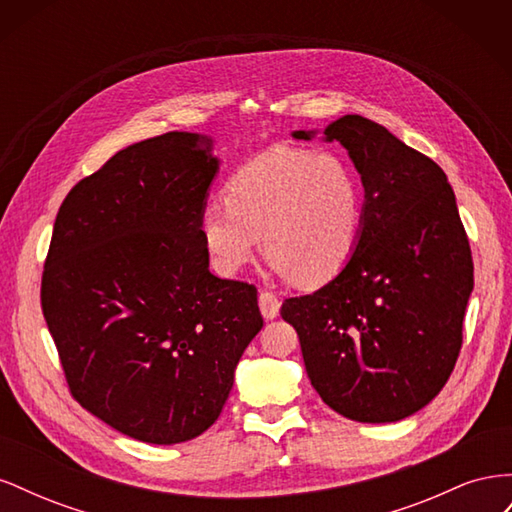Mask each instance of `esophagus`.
Returning a JSON list of instances; mask_svg holds the SVG:
<instances>
[{"label":"esophagus","mask_w":512,"mask_h":512,"mask_svg":"<svg viewBox=\"0 0 512 512\" xmlns=\"http://www.w3.org/2000/svg\"><path fill=\"white\" fill-rule=\"evenodd\" d=\"M258 305H260V312H262V316H265L267 320H273V318H277V314H280V299L275 297L273 292H269V290H260V294H258Z\"/></svg>","instance_id":"1"}]
</instances>
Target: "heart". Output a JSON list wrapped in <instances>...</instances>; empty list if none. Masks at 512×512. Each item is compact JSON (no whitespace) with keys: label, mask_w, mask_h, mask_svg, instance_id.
<instances>
[{"label":"heart","mask_w":512,"mask_h":512,"mask_svg":"<svg viewBox=\"0 0 512 512\" xmlns=\"http://www.w3.org/2000/svg\"><path fill=\"white\" fill-rule=\"evenodd\" d=\"M361 218V185L342 158L273 147L230 177L224 205L203 209L200 235L224 275L241 271L262 237L282 277L324 284L352 258Z\"/></svg>","instance_id":"1"}]
</instances>
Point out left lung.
<instances>
[{
  "instance_id": "obj_1",
  "label": "left lung",
  "mask_w": 512,
  "mask_h": 512,
  "mask_svg": "<svg viewBox=\"0 0 512 512\" xmlns=\"http://www.w3.org/2000/svg\"><path fill=\"white\" fill-rule=\"evenodd\" d=\"M322 138L361 175V235L346 267L286 299L282 318L324 404L350 421L395 423L425 408L455 367L474 288L470 243L436 162L361 115L339 117Z\"/></svg>"
}]
</instances>
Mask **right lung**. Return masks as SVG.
I'll list each match as a JSON object with an SVG mask.
<instances>
[{"instance_id":"right-lung-1","label":"right lung","mask_w":512,"mask_h":512,"mask_svg":"<svg viewBox=\"0 0 512 512\" xmlns=\"http://www.w3.org/2000/svg\"><path fill=\"white\" fill-rule=\"evenodd\" d=\"M211 149L209 136L168 132L115 153L61 203L44 262L42 314L72 397L149 444L218 421L262 329L256 288L209 271Z\"/></svg>"}]
</instances>
